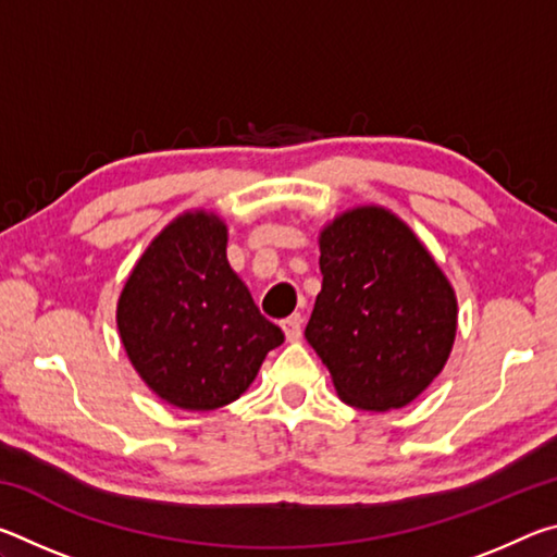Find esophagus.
Instances as JSON below:
<instances>
[{"label":"esophagus","instance_id":"34e87169","mask_svg":"<svg viewBox=\"0 0 557 557\" xmlns=\"http://www.w3.org/2000/svg\"><path fill=\"white\" fill-rule=\"evenodd\" d=\"M282 332H285L287 342H299L301 336V317L292 314L287 319H282Z\"/></svg>","mask_w":557,"mask_h":557}]
</instances>
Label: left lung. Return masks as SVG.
I'll list each match as a JSON object with an SVG mask.
<instances>
[{"label":"left lung","instance_id":"1","mask_svg":"<svg viewBox=\"0 0 557 557\" xmlns=\"http://www.w3.org/2000/svg\"><path fill=\"white\" fill-rule=\"evenodd\" d=\"M319 252L322 292L307 342L344 403L405 408L455 346V287L410 225L375 203L334 215L319 231Z\"/></svg>","mask_w":557,"mask_h":557}]
</instances>
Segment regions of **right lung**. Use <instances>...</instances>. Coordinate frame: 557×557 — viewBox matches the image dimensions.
<instances>
[{
	"mask_svg": "<svg viewBox=\"0 0 557 557\" xmlns=\"http://www.w3.org/2000/svg\"><path fill=\"white\" fill-rule=\"evenodd\" d=\"M225 245L221 215L186 211L147 245L120 292L117 332L129 363L174 408L238 400L285 342L233 272Z\"/></svg>",
	"mask_w": 557,
	"mask_h": 557,
	"instance_id": "obj_1",
	"label": "right lung"
}]
</instances>
